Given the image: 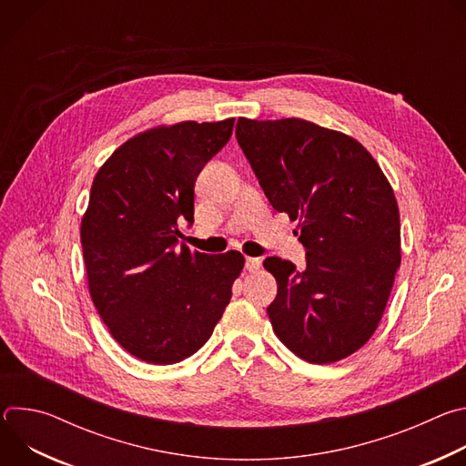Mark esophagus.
Masks as SVG:
<instances>
[{"label":"esophagus","mask_w":466,"mask_h":466,"mask_svg":"<svg viewBox=\"0 0 466 466\" xmlns=\"http://www.w3.org/2000/svg\"><path fill=\"white\" fill-rule=\"evenodd\" d=\"M259 268H261V259H259V258H247L245 269H247L248 273H256Z\"/></svg>","instance_id":"1"}]
</instances>
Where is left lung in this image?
<instances>
[{"instance_id": "left-lung-1", "label": "left lung", "mask_w": 466, "mask_h": 466, "mask_svg": "<svg viewBox=\"0 0 466 466\" xmlns=\"http://www.w3.org/2000/svg\"><path fill=\"white\" fill-rule=\"evenodd\" d=\"M236 138L275 210L297 221L306 269L271 256L277 338L308 363H336L376 331L400 268V212L372 155L299 117H239Z\"/></svg>"}]
</instances>
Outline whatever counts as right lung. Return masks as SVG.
<instances>
[{
  "label": "right lung",
  "instance_id": "right-lung-1",
  "mask_svg": "<svg viewBox=\"0 0 466 466\" xmlns=\"http://www.w3.org/2000/svg\"><path fill=\"white\" fill-rule=\"evenodd\" d=\"M232 127L234 117L151 127L94 177L81 219L88 291L110 336L146 363H178L201 349L243 271L238 250L208 256L177 245V221L193 223L195 178Z\"/></svg>",
  "mask_w": 466,
  "mask_h": 466
}]
</instances>
